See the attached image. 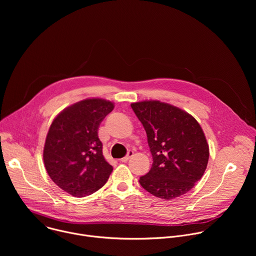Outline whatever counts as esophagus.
Here are the masks:
<instances>
[{
  "label": "esophagus",
  "instance_id": "esophagus-1",
  "mask_svg": "<svg viewBox=\"0 0 256 256\" xmlns=\"http://www.w3.org/2000/svg\"><path fill=\"white\" fill-rule=\"evenodd\" d=\"M132 156H134V152H132V151H128V155H126V157H124V158L120 159V162H126V161H128Z\"/></svg>",
  "mask_w": 256,
  "mask_h": 256
}]
</instances>
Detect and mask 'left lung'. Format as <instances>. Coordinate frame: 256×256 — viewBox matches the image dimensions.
Wrapping results in <instances>:
<instances>
[{
  "mask_svg": "<svg viewBox=\"0 0 256 256\" xmlns=\"http://www.w3.org/2000/svg\"><path fill=\"white\" fill-rule=\"evenodd\" d=\"M148 138L153 157L140 184L151 194L172 200L190 192L202 177L210 151L204 134L194 116L160 101L130 104Z\"/></svg>",
  "mask_w": 256,
  "mask_h": 256,
  "instance_id": "obj_1",
  "label": "left lung"
}]
</instances>
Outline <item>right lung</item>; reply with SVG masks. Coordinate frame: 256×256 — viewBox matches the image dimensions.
Returning a JSON list of instances; mask_svg holds the SVG:
<instances>
[{
    "label": "right lung",
    "instance_id": "obj_1",
    "mask_svg": "<svg viewBox=\"0 0 256 256\" xmlns=\"http://www.w3.org/2000/svg\"><path fill=\"white\" fill-rule=\"evenodd\" d=\"M114 108L110 101L86 99L64 109L48 130L44 149L46 169L54 184L72 196L97 192L112 172L103 157L98 128Z\"/></svg>",
    "mask_w": 256,
    "mask_h": 256
}]
</instances>
